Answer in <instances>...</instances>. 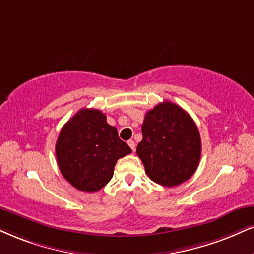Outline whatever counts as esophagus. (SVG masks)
<instances>
[{"mask_svg": "<svg viewBox=\"0 0 254 254\" xmlns=\"http://www.w3.org/2000/svg\"><path fill=\"white\" fill-rule=\"evenodd\" d=\"M127 143H128V146L132 148V151H135V142H134L133 140H128Z\"/></svg>", "mask_w": 254, "mask_h": 254, "instance_id": "obj_1", "label": "esophagus"}]
</instances>
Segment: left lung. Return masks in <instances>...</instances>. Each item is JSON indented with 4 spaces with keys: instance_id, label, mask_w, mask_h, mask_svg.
<instances>
[{
    "instance_id": "8db88e82",
    "label": "left lung",
    "mask_w": 254,
    "mask_h": 254,
    "mask_svg": "<svg viewBox=\"0 0 254 254\" xmlns=\"http://www.w3.org/2000/svg\"><path fill=\"white\" fill-rule=\"evenodd\" d=\"M141 130L136 154L151 180L173 187L192 177L201 156V140L189 113L164 101L147 112Z\"/></svg>"
}]
</instances>
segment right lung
<instances>
[{
	"instance_id": "add662e5",
	"label": "right lung",
	"mask_w": 254,
	"mask_h": 254,
	"mask_svg": "<svg viewBox=\"0 0 254 254\" xmlns=\"http://www.w3.org/2000/svg\"><path fill=\"white\" fill-rule=\"evenodd\" d=\"M62 175L75 189L98 192L109 183L118 159L132 149L99 109H80L62 127L55 147Z\"/></svg>"
}]
</instances>
